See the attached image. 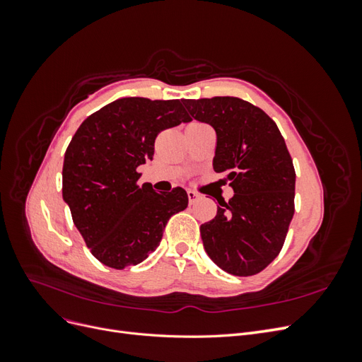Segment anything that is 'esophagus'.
I'll use <instances>...</instances> for the list:
<instances>
[{"label":"esophagus","instance_id":"obj_1","mask_svg":"<svg viewBox=\"0 0 362 362\" xmlns=\"http://www.w3.org/2000/svg\"><path fill=\"white\" fill-rule=\"evenodd\" d=\"M187 196H189V202H190V205H192V204H194L196 201L199 199V194L196 193V192H193V190H187Z\"/></svg>","mask_w":362,"mask_h":362}]
</instances>
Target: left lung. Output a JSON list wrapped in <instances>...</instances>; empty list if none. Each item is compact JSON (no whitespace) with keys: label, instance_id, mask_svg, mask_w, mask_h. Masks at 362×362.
<instances>
[{"label":"left lung","instance_id":"8db88e82","mask_svg":"<svg viewBox=\"0 0 362 362\" xmlns=\"http://www.w3.org/2000/svg\"><path fill=\"white\" fill-rule=\"evenodd\" d=\"M182 103L193 119L214 128L213 168L234 190L201 225L205 252L231 275H257L278 257L294 214L296 173L286 140L261 108L240 98Z\"/></svg>","mask_w":362,"mask_h":362}]
</instances>
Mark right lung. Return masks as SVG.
<instances>
[{
	"label": "right lung",
	"mask_w": 362,
	"mask_h": 362,
	"mask_svg": "<svg viewBox=\"0 0 362 362\" xmlns=\"http://www.w3.org/2000/svg\"><path fill=\"white\" fill-rule=\"evenodd\" d=\"M180 100L120 98L87 117L64 152L63 201L92 255L112 269L136 266L161 242L169 218L187 208L184 189L137 185L160 131L190 122Z\"/></svg>",
	"instance_id": "obj_1"
}]
</instances>
